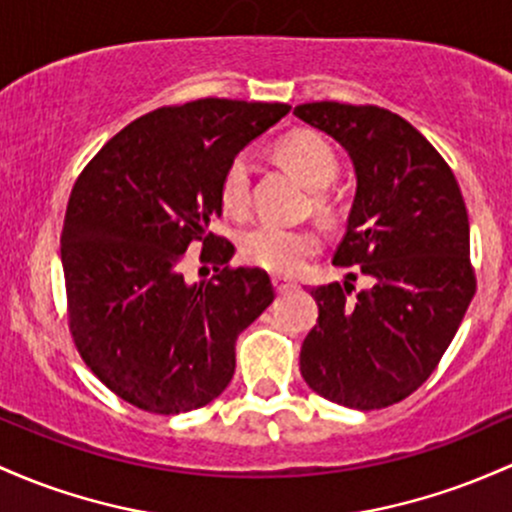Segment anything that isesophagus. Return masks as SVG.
Masks as SVG:
<instances>
[{
    "mask_svg": "<svg viewBox=\"0 0 512 512\" xmlns=\"http://www.w3.org/2000/svg\"><path fill=\"white\" fill-rule=\"evenodd\" d=\"M294 279H286V277H274V289L279 291V294H286V291H294L296 289Z\"/></svg>",
    "mask_w": 512,
    "mask_h": 512,
    "instance_id": "esophagus-1",
    "label": "esophagus"
}]
</instances>
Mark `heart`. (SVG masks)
Wrapping results in <instances>:
<instances>
[{"label":"heart","mask_w":512,"mask_h":512,"mask_svg":"<svg viewBox=\"0 0 512 512\" xmlns=\"http://www.w3.org/2000/svg\"><path fill=\"white\" fill-rule=\"evenodd\" d=\"M279 160L313 192L330 187L338 177V157L323 136L299 131L286 136L277 145ZM250 194V165L243 155L233 157L221 179V204L228 213H243ZM320 238L316 230L289 228L277 223H255L240 235V255L250 265L267 272H296L313 252H318Z\"/></svg>","instance_id":"1"}]
</instances>
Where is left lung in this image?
<instances>
[{
	"label": "left lung",
	"instance_id": "left-lung-1",
	"mask_svg": "<svg viewBox=\"0 0 512 512\" xmlns=\"http://www.w3.org/2000/svg\"><path fill=\"white\" fill-rule=\"evenodd\" d=\"M303 123L350 155L357 189L333 262L369 289L316 286L318 323L301 345V376L340 406L374 411L403 401L435 372L476 291L469 216L442 155L379 106L313 101Z\"/></svg>",
	"mask_w": 512,
	"mask_h": 512
}]
</instances>
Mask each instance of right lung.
<instances>
[{"mask_svg":"<svg viewBox=\"0 0 512 512\" xmlns=\"http://www.w3.org/2000/svg\"><path fill=\"white\" fill-rule=\"evenodd\" d=\"M289 109L199 99L150 111L72 187L60 238L70 330L87 367L123 401L177 415L211 403L233 379L235 340L274 289L265 269H230L235 247L209 228L223 213L230 160ZM192 242L214 262L211 280L183 279Z\"/></svg>","mask_w":512,"mask_h":512,"instance_id":"add662e5","label":"right lung"}]
</instances>
